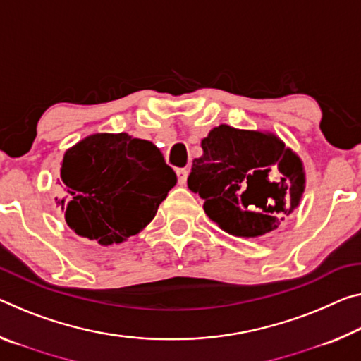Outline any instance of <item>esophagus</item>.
Wrapping results in <instances>:
<instances>
[{
	"label": "esophagus",
	"mask_w": 361,
	"mask_h": 361,
	"mask_svg": "<svg viewBox=\"0 0 361 361\" xmlns=\"http://www.w3.org/2000/svg\"><path fill=\"white\" fill-rule=\"evenodd\" d=\"M188 173H190V171H188V169H176V176H178V183H180L181 186L186 185Z\"/></svg>",
	"instance_id": "1"
}]
</instances>
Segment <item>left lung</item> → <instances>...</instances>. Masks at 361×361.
Instances as JSON below:
<instances>
[{
  "instance_id": "1",
  "label": "left lung",
  "mask_w": 361,
  "mask_h": 361,
  "mask_svg": "<svg viewBox=\"0 0 361 361\" xmlns=\"http://www.w3.org/2000/svg\"><path fill=\"white\" fill-rule=\"evenodd\" d=\"M192 160L188 188L223 231L239 238L271 233L299 207L305 191L302 159L271 131L212 128Z\"/></svg>"
}]
</instances>
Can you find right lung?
<instances>
[{
	"instance_id": "obj_1",
	"label": "right lung",
	"mask_w": 361,
	"mask_h": 361,
	"mask_svg": "<svg viewBox=\"0 0 361 361\" xmlns=\"http://www.w3.org/2000/svg\"><path fill=\"white\" fill-rule=\"evenodd\" d=\"M56 202L71 230L101 245L122 244L156 216L176 175L151 141L94 133L68 147Z\"/></svg>"
}]
</instances>
